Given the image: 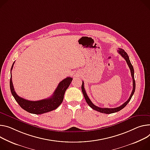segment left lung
<instances>
[{
	"label": "left lung",
	"instance_id": "obj_1",
	"mask_svg": "<svg viewBox=\"0 0 150 150\" xmlns=\"http://www.w3.org/2000/svg\"><path fill=\"white\" fill-rule=\"evenodd\" d=\"M118 53L120 54V55L123 57L129 68H130V72H131V75H132V79H133V90H132V93L130 94V96L129 98V99L126 102H125L123 104L121 105L120 106H118V107H117V108H100V107H98L96 105H94L92 102L90 100V99H89V98L88 97L87 94L86 93V91L85 90V88H84V82L83 81V84H82V86H81V90H82V91H83V95L84 96V98L87 103V104L92 108L94 110H96L99 112H101V113H105V114H112V113H114V112H117L118 111H120V110H121L122 109H123L127 105V103L130 102L132 96L133 95L134 93V91H135V81H134V69H133V66L131 64V62L129 60V57L127 55V54L126 53V52H125V51L123 50V49H121V48H118Z\"/></svg>",
	"mask_w": 150,
	"mask_h": 150
}]
</instances>
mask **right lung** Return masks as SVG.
Masks as SVG:
<instances>
[{
  "label": "right lung",
  "instance_id": "1",
  "mask_svg": "<svg viewBox=\"0 0 150 150\" xmlns=\"http://www.w3.org/2000/svg\"><path fill=\"white\" fill-rule=\"evenodd\" d=\"M13 64L14 63L11 67V71L12 69ZM72 80L71 77H67L62 80L50 98L37 101H31L23 99L17 94L13 88L11 72L10 89L12 96L23 110L32 114H42L56 110L60 106L63 102L64 93L71 83Z\"/></svg>",
  "mask_w": 150,
  "mask_h": 150
}]
</instances>
